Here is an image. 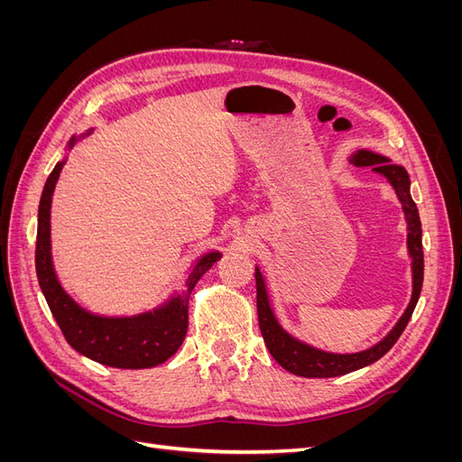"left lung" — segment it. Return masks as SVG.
Instances as JSON below:
<instances>
[{"instance_id":"left-lung-1","label":"left lung","mask_w":462,"mask_h":462,"mask_svg":"<svg viewBox=\"0 0 462 462\" xmlns=\"http://www.w3.org/2000/svg\"><path fill=\"white\" fill-rule=\"evenodd\" d=\"M356 165H370L372 171L380 173L387 179V183L395 189L399 202L402 206L404 219H407V248L412 265V297L407 306V310L399 318L395 328L391 329L385 337L375 343L374 346L366 348L360 353H328L316 348L309 343H304L297 337H292L289 331H285L275 318V312L270 304L268 287H265V279L256 265V306H258V324L265 346H268L270 355L275 362L287 372L300 375V377H335L348 372L360 370L365 366L374 365L380 360L391 346L397 343L401 333L407 328L409 319L416 309V302L420 299L422 282H424V253H422V223L418 216V208L411 197V179L407 170L402 165L391 163L389 158L374 153L370 150H358L351 158Z\"/></svg>"}]
</instances>
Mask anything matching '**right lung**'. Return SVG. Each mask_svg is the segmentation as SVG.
Segmentation results:
<instances>
[{
  "instance_id": "obj_1",
  "label": "right lung",
  "mask_w": 462,
  "mask_h": 462,
  "mask_svg": "<svg viewBox=\"0 0 462 462\" xmlns=\"http://www.w3.org/2000/svg\"><path fill=\"white\" fill-rule=\"evenodd\" d=\"M90 133L92 131L87 134ZM82 136H73L69 148H73ZM63 165L65 160L53 167L38 206L36 275L50 310L61 328L67 343L87 358L100 362L104 366L125 370L158 366L171 358L180 343L185 341L190 292L199 279L221 258V253L214 250V253L200 256L189 272L185 287L158 309L136 316H100L82 309L61 287L51 262L50 209L55 183H58Z\"/></svg>"
}]
</instances>
